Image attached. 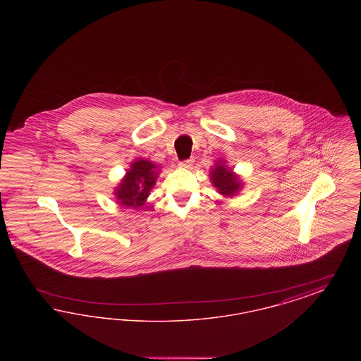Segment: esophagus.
Returning a JSON list of instances; mask_svg holds the SVG:
<instances>
[{
    "label": "esophagus",
    "mask_w": 361,
    "mask_h": 361,
    "mask_svg": "<svg viewBox=\"0 0 361 361\" xmlns=\"http://www.w3.org/2000/svg\"><path fill=\"white\" fill-rule=\"evenodd\" d=\"M193 162H195V159H193V158H189V159H185V161L180 162L178 166L183 168V169H190V168L193 166Z\"/></svg>",
    "instance_id": "34e87169"
}]
</instances>
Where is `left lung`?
I'll return each instance as SVG.
<instances>
[{"label": "left lung", "mask_w": 361, "mask_h": 361, "mask_svg": "<svg viewBox=\"0 0 361 361\" xmlns=\"http://www.w3.org/2000/svg\"><path fill=\"white\" fill-rule=\"evenodd\" d=\"M209 180L214 188H216V192L224 197L237 196L245 185L240 174L234 172V169L227 165V161L222 158L214 162V166L209 171Z\"/></svg>", "instance_id": "obj_1"}]
</instances>
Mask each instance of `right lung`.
Listing matches in <instances>:
<instances>
[{"label": "right lung", "instance_id": "right-lung-1", "mask_svg": "<svg viewBox=\"0 0 361 361\" xmlns=\"http://www.w3.org/2000/svg\"><path fill=\"white\" fill-rule=\"evenodd\" d=\"M159 172L161 166L154 162L145 158L134 159L118 187H115L116 203L134 209L140 208L147 202Z\"/></svg>", "mask_w": 361, "mask_h": 361}]
</instances>
